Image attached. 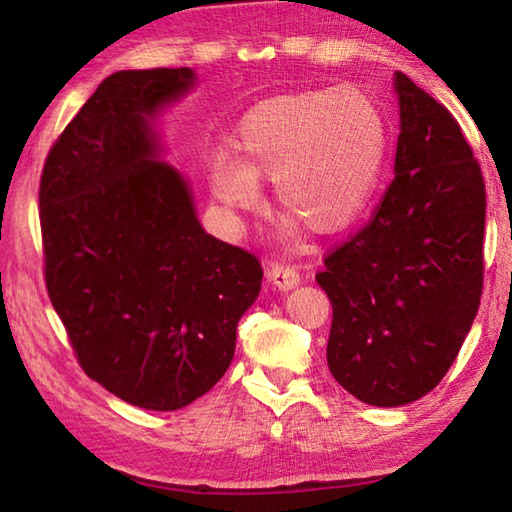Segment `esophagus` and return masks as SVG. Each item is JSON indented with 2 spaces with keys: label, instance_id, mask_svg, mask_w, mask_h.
<instances>
[{
  "label": "esophagus",
  "instance_id": "1",
  "mask_svg": "<svg viewBox=\"0 0 512 512\" xmlns=\"http://www.w3.org/2000/svg\"><path fill=\"white\" fill-rule=\"evenodd\" d=\"M266 275L268 280H271L277 289L280 291H289V289H296L300 284V273L298 268L287 266V264H268L266 268Z\"/></svg>",
  "mask_w": 512,
  "mask_h": 512
}]
</instances>
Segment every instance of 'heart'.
<instances>
[{"label": "heart", "mask_w": 512, "mask_h": 512, "mask_svg": "<svg viewBox=\"0 0 512 512\" xmlns=\"http://www.w3.org/2000/svg\"><path fill=\"white\" fill-rule=\"evenodd\" d=\"M237 155L216 151L210 189L237 221L264 203L259 180H271L282 207L316 232H341L366 210L388 151V126L375 99L352 85L291 92L257 103L237 126Z\"/></svg>", "instance_id": "1"}]
</instances>
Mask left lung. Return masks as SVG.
Here are the masks:
<instances>
[{"instance_id": "1", "label": "left lung", "mask_w": 512, "mask_h": 512, "mask_svg": "<svg viewBox=\"0 0 512 512\" xmlns=\"http://www.w3.org/2000/svg\"><path fill=\"white\" fill-rule=\"evenodd\" d=\"M395 178L372 221L316 275L332 302L327 366L370 406H404L447 375L479 311L485 185L461 126L395 72Z\"/></svg>"}]
</instances>
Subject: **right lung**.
Returning a JSON list of instances; mask_svg holds the SVG:
<instances>
[{"label":"right lung","mask_w":512,"mask_h":512,"mask_svg":"<svg viewBox=\"0 0 512 512\" xmlns=\"http://www.w3.org/2000/svg\"><path fill=\"white\" fill-rule=\"evenodd\" d=\"M192 67L101 81L51 146L40 180L47 291L85 375L140 409L176 411L230 368L257 257L203 230L155 119Z\"/></svg>","instance_id":"obj_1"}]
</instances>
